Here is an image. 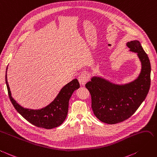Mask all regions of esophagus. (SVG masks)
<instances>
[{"label":"esophagus","instance_id":"esophagus-1","mask_svg":"<svg viewBox=\"0 0 157 157\" xmlns=\"http://www.w3.org/2000/svg\"><path fill=\"white\" fill-rule=\"evenodd\" d=\"M78 79V81L80 84H82V85H84V84H86V82L89 79L88 75L86 73H82L79 75Z\"/></svg>","mask_w":157,"mask_h":157}]
</instances>
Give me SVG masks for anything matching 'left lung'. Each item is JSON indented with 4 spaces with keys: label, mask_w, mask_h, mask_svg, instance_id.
I'll return each instance as SVG.
<instances>
[{
    "label": "left lung",
    "mask_w": 157,
    "mask_h": 157,
    "mask_svg": "<svg viewBox=\"0 0 157 157\" xmlns=\"http://www.w3.org/2000/svg\"><path fill=\"white\" fill-rule=\"evenodd\" d=\"M127 46L131 52L137 53L141 63L137 78L119 85L94 77L85 85L91 95L93 112L105 124H115L128 119L145 100L150 88L151 69L147 54L137 40L128 42Z\"/></svg>",
    "instance_id": "obj_1"
}]
</instances>
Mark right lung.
Returning a JSON list of instances; mask_svg holds the SVG:
<instances>
[{
    "label": "right lung",
    "mask_w": 157,
    "mask_h": 157,
    "mask_svg": "<svg viewBox=\"0 0 157 157\" xmlns=\"http://www.w3.org/2000/svg\"><path fill=\"white\" fill-rule=\"evenodd\" d=\"M5 79L8 96L17 112L32 125L45 129H53L63 124L68 113L69 101L72 94L80 88L78 80L74 79L62 88L56 98L47 106L40 109H31L22 107L13 99L7 82L6 73Z\"/></svg>",
    "instance_id": "add662e5"
}]
</instances>
